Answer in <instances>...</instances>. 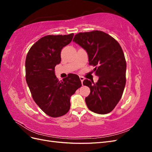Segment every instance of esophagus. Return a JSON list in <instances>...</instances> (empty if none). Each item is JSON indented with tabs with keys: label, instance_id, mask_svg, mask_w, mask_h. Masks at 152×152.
Returning <instances> with one entry per match:
<instances>
[{
	"label": "esophagus",
	"instance_id": "1",
	"mask_svg": "<svg viewBox=\"0 0 152 152\" xmlns=\"http://www.w3.org/2000/svg\"><path fill=\"white\" fill-rule=\"evenodd\" d=\"M79 78H80V80H81L82 84L83 85V81H84V77H83L82 76H80V77H79Z\"/></svg>",
	"mask_w": 152,
	"mask_h": 152
}]
</instances>
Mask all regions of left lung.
Segmentation results:
<instances>
[{
    "instance_id": "1",
    "label": "left lung",
    "mask_w": 152,
    "mask_h": 152,
    "mask_svg": "<svg viewBox=\"0 0 152 152\" xmlns=\"http://www.w3.org/2000/svg\"><path fill=\"white\" fill-rule=\"evenodd\" d=\"M73 42L84 49L89 64L95 66L97 82L86 79L91 93L86 98L87 107L96 113L112 112L120 101L126 86V61L122 49L112 36L94 30L75 35Z\"/></svg>"
}]
</instances>
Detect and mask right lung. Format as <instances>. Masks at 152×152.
I'll return each mask as SVG.
<instances>
[{"instance_id":"right-lung-1","label":"right lung","mask_w":152,"mask_h":152,"mask_svg":"<svg viewBox=\"0 0 152 152\" xmlns=\"http://www.w3.org/2000/svg\"><path fill=\"white\" fill-rule=\"evenodd\" d=\"M73 34L43 37L26 55V83L36 104L48 115L58 117L70 108V97L82 86L79 77L70 73L59 81L54 68L61 62V49L72 40Z\"/></svg>"}]
</instances>
